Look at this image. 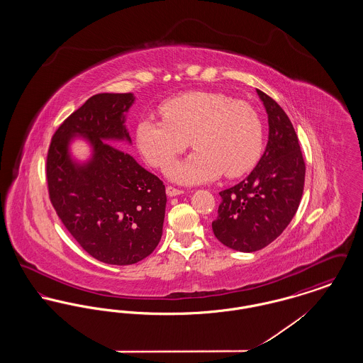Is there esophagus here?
Wrapping results in <instances>:
<instances>
[{
  "label": "esophagus",
  "mask_w": 363,
  "mask_h": 363,
  "mask_svg": "<svg viewBox=\"0 0 363 363\" xmlns=\"http://www.w3.org/2000/svg\"><path fill=\"white\" fill-rule=\"evenodd\" d=\"M166 193H167L169 197H174V196L182 194L184 190L177 189V188H174V186H167V188H166Z\"/></svg>",
  "instance_id": "34e87169"
}]
</instances>
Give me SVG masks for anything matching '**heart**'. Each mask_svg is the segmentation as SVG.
Instances as JSON below:
<instances>
[{
  "label": "heart",
  "instance_id": "b5f03b06",
  "mask_svg": "<svg viewBox=\"0 0 363 363\" xmlns=\"http://www.w3.org/2000/svg\"><path fill=\"white\" fill-rule=\"evenodd\" d=\"M162 120L144 117L135 138L140 154L156 169L169 166L190 144L197 151L169 167V177L193 185L225 173L237 178L250 172L262 152V125L243 101L213 91H190L164 101Z\"/></svg>",
  "mask_w": 363,
  "mask_h": 363
}]
</instances>
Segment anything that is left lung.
<instances>
[{"mask_svg":"<svg viewBox=\"0 0 363 363\" xmlns=\"http://www.w3.org/2000/svg\"><path fill=\"white\" fill-rule=\"evenodd\" d=\"M256 91L268 114L265 151L243 181L219 193L222 203L212 222L219 241L245 253L275 241L291 222L302 199L306 170L290 118L271 96Z\"/></svg>","mask_w":363,"mask_h":363,"instance_id":"left-lung-1","label":"left lung"}]
</instances>
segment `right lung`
Masks as SVG:
<instances>
[{"label":"right lung","mask_w":363,"mask_h":363,"mask_svg":"<svg viewBox=\"0 0 363 363\" xmlns=\"http://www.w3.org/2000/svg\"><path fill=\"white\" fill-rule=\"evenodd\" d=\"M133 102V94L91 96L55 130L46 162L58 218L89 256L111 265L135 264L155 250L167 201L163 182L120 144L132 143L125 120ZM74 137L93 150L83 164L69 155Z\"/></svg>","instance_id":"right-lung-1"}]
</instances>
